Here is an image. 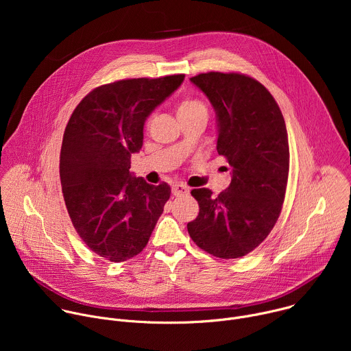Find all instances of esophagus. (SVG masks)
Wrapping results in <instances>:
<instances>
[{
	"instance_id": "34e87169",
	"label": "esophagus",
	"mask_w": 351,
	"mask_h": 351,
	"mask_svg": "<svg viewBox=\"0 0 351 351\" xmlns=\"http://www.w3.org/2000/svg\"><path fill=\"white\" fill-rule=\"evenodd\" d=\"M189 187L183 183H175L172 184V194L173 195H187L189 194Z\"/></svg>"
}]
</instances>
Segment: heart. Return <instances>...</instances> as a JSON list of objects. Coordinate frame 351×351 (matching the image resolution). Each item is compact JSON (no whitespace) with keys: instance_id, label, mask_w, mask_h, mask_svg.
<instances>
[{"instance_id":"b5f03b06","label":"heart","mask_w":351,"mask_h":351,"mask_svg":"<svg viewBox=\"0 0 351 351\" xmlns=\"http://www.w3.org/2000/svg\"><path fill=\"white\" fill-rule=\"evenodd\" d=\"M194 114H206L207 115L206 104L195 98H184L178 107V115L187 117V115H194Z\"/></svg>"}]
</instances>
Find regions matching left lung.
<instances>
[{
    "label": "left lung",
    "instance_id": "obj_1",
    "mask_svg": "<svg viewBox=\"0 0 351 351\" xmlns=\"http://www.w3.org/2000/svg\"><path fill=\"white\" fill-rule=\"evenodd\" d=\"M190 82L217 112V152L232 182L218 197L206 187L191 190L199 213L187 230L204 252L239 258L267 239L282 210L289 175L285 119L272 94L250 76L208 72Z\"/></svg>",
    "mask_w": 351,
    "mask_h": 351
}]
</instances>
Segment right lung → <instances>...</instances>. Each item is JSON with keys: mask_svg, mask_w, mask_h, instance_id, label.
<instances>
[{"mask_svg": "<svg viewBox=\"0 0 351 351\" xmlns=\"http://www.w3.org/2000/svg\"><path fill=\"white\" fill-rule=\"evenodd\" d=\"M184 75L126 79L90 91L62 140L60 176L71 221L87 247L112 263L147 245L171 187L136 178L130 157L143 145L144 122Z\"/></svg>", "mask_w": 351, "mask_h": 351, "instance_id": "right-lung-1", "label": "right lung"}]
</instances>
